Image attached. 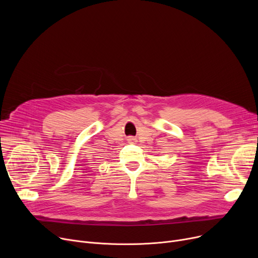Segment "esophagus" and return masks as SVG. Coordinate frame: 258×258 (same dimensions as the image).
<instances>
[{
    "instance_id": "34e87169",
    "label": "esophagus",
    "mask_w": 258,
    "mask_h": 258,
    "mask_svg": "<svg viewBox=\"0 0 258 258\" xmlns=\"http://www.w3.org/2000/svg\"><path fill=\"white\" fill-rule=\"evenodd\" d=\"M135 140H136V139L133 138V137H128V138H127V141H128V142H134Z\"/></svg>"
}]
</instances>
